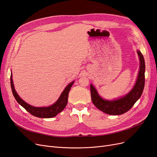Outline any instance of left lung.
I'll use <instances>...</instances> for the list:
<instances>
[{
	"instance_id": "1",
	"label": "left lung",
	"mask_w": 157,
	"mask_h": 157,
	"mask_svg": "<svg viewBox=\"0 0 157 157\" xmlns=\"http://www.w3.org/2000/svg\"><path fill=\"white\" fill-rule=\"evenodd\" d=\"M140 61V67L136 82L131 91L124 97L115 100H106L101 98L92 84H90L91 98L94 105L99 110L111 115H119L129 111L138 100L144 91L145 86V65L143 55L137 50Z\"/></svg>"
}]
</instances>
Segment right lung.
I'll list each match as a JSON object with an SVG mask.
<instances>
[{
	"label": "right lung",
	"instance_id": "add662e5",
	"mask_svg": "<svg viewBox=\"0 0 157 157\" xmlns=\"http://www.w3.org/2000/svg\"><path fill=\"white\" fill-rule=\"evenodd\" d=\"M74 81L71 82L65 87L63 92L61 93L59 99L57 100L56 103L53 105L48 107H36L30 105L29 104L25 102L23 99L18 96L15 88H14L13 80H12V75L10 76V84L12 94L14 98L16 99L17 103L21 105L26 111H27L32 115L39 117V118H52L56 117L58 113L62 111L65 106L67 105L68 101V96L69 90L73 84Z\"/></svg>",
	"mask_w": 157,
	"mask_h": 157
}]
</instances>
